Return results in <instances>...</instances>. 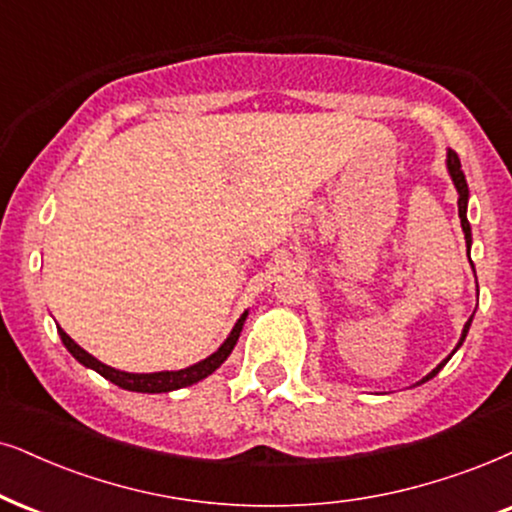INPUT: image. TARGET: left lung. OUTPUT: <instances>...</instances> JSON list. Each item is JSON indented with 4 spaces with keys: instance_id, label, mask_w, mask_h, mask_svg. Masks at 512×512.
Listing matches in <instances>:
<instances>
[{
    "instance_id": "left-lung-1",
    "label": "left lung",
    "mask_w": 512,
    "mask_h": 512,
    "mask_svg": "<svg viewBox=\"0 0 512 512\" xmlns=\"http://www.w3.org/2000/svg\"><path fill=\"white\" fill-rule=\"evenodd\" d=\"M446 165H449L451 179H454V184H456V191H458V217H461V226H463V234H465V243H468V248H470L472 236H470V224H468V217H465V208H468V184H465V174H463V170H461V160H458V155H456L454 151H449V155H446ZM470 321H472V316L468 319V323H465L463 335H461V342H458V347L463 345L465 335H468ZM458 347H456V349H458ZM456 349H454V352H456ZM444 364H446V361H444ZM444 364H439V366L435 368V371L425 375V378L420 380V383H425V380H430L432 375H437V373H439V368H442Z\"/></svg>"
}]
</instances>
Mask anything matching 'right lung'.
Here are the masks:
<instances>
[{"label":"right lung","mask_w":512,"mask_h":512,"mask_svg":"<svg viewBox=\"0 0 512 512\" xmlns=\"http://www.w3.org/2000/svg\"><path fill=\"white\" fill-rule=\"evenodd\" d=\"M245 316H248V312H245L241 319H238V323L234 326V331H231L229 338L224 340V345L219 347L217 352L212 354V357L198 361V364H193L189 368H181V371H160V373H125V371H115V368L101 364L99 359H94L89 352H84V349L77 345V342L70 338L66 331H61V328H58V333H61L63 345L68 347V352L73 354V357L80 361V364L94 368L96 373H101L103 378L111 380V383L122 387V390L158 394V392H170V390H179V387L193 385V383H198V380L208 378L212 371H217V368L226 361V357H229V354H231V349H234L238 335H241V331H243Z\"/></svg>","instance_id":"1"}]
</instances>
